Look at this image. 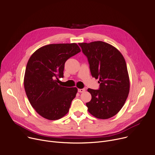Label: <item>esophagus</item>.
Masks as SVG:
<instances>
[{
	"instance_id": "obj_1",
	"label": "esophagus",
	"mask_w": 155,
	"mask_h": 155,
	"mask_svg": "<svg viewBox=\"0 0 155 155\" xmlns=\"http://www.w3.org/2000/svg\"><path fill=\"white\" fill-rule=\"evenodd\" d=\"M85 91V88H82V89H78V91L79 92V93H83V92H84Z\"/></svg>"
}]
</instances>
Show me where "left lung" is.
<instances>
[{
  "label": "left lung",
  "mask_w": 155,
  "mask_h": 155,
  "mask_svg": "<svg viewBox=\"0 0 155 155\" xmlns=\"http://www.w3.org/2000/svg\"><path fill=\"white\" fill-rule=\"evenodd\" d=\"M78 45L88 59L91 76L99 78V89H88L91 95V101L86 104L88 110L98 119L113 117L124 106L130 89L123 55L116 48L103 41Z\"/></svg>",
  "instance_id": "obj_1"
}]
</instances>
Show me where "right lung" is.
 Masks as SVG:
<instances>
[{
	"mask_svg": "<svg viewBox=\"0 0 155 155\" xmlns=\"http://www.w3.org/2000/svg\"><path fill=\"white\" fill-rule=\"evenodd\" d=\"M80 52L76 43L51 44L40 48L27 63L24 87L28 100L38 113L49 120H58L68 112L77 88L61 87L65 62Z\"/></svg>",
	"mask_w": 155,
	"mask_h": 155,
	"instance_id": "add662e5",
	"label": "right lung"
}]
</instances>
